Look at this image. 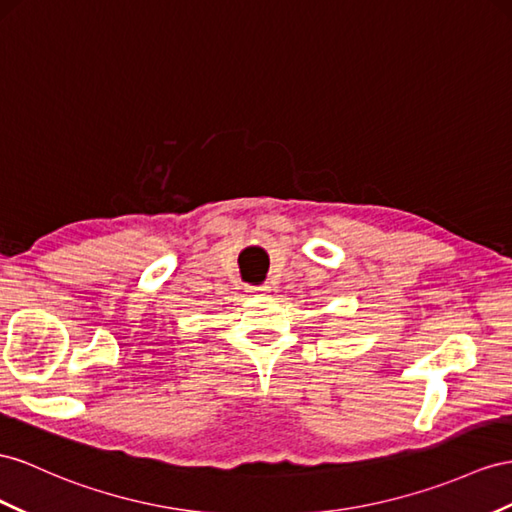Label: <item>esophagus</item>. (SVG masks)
<instances>
[{"label":"esophagus","mask_w":512,"mask_h":512,"mask_svg":"<svg viewBox=\"0 0 512 512\" xmlns=\"http://www.w3.org/2000/svg\"><path fill=\"white\" fill-rule=\"evenodd\" d=\"M248 292H268V285H248Z\"/></svg>","instance_id":"34e87169"}]
</instances>
